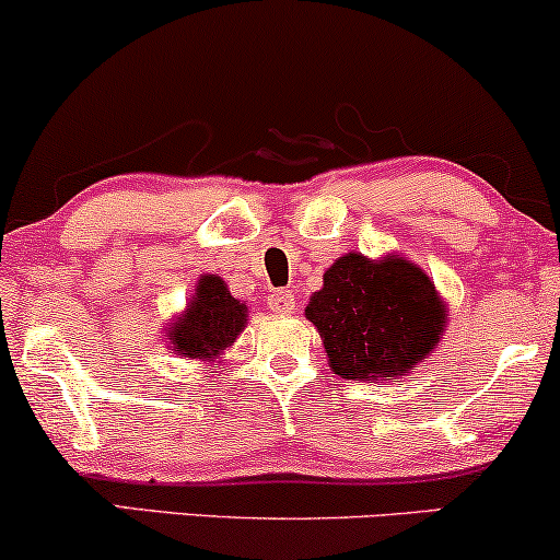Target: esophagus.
Instances as JSON below:
<instances>
[{
	"label": "esophagus",
	"instance_id": "esophagus-1",
	"mask_svg": "<svg viewBox=\"0 0 560 560\" xmlns=\"http://www.w3.org/2000/svg\"><path fill=\"white\" fill-rule=\"evenodd\" d=\"M267 306L278 314H293L295 312V299L291 291H272L267 295Z\"/></svg>",
	"mask_w": 560,
	"mask_h": 560
}]
</instances>
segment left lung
I'll return each mask as SVG.
<instances>
[{
    "label": "left lung",
    "instance_id": "obj_1",
    "mask_svg": "<svg viewBox=\"0 0 560 560\" xmlns=\"http://www.w3.org/2000/svg\"><path fill=\"white\" fill-rule=\"evenodd\" d=\"M306 319L319 329L329 365L355 382L410 374L444 329L436 288L410 261L340 257L324 272Z\"/></svg>",
    "mask_w": 560,
    "mask_h": 560
}]
</instances>
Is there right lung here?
<instances>
[{
  "mask_svg": "<svg viewBox=\"0 0 560 560\" xmlns=\"http://www.w3.org/2000/svg\"><path fill=\"white\" fill-rule=\"evenodd\" d=\"M246 324V306L228 293L220 278L199 280L195 301L168 329V340L184 358H215L223 353Z\"/></svg>",
  "mask_w": 560,
  "mask_h": 560,
  "instance_id": "obj_1",
  "label": "right lung"
}]
</instances>
